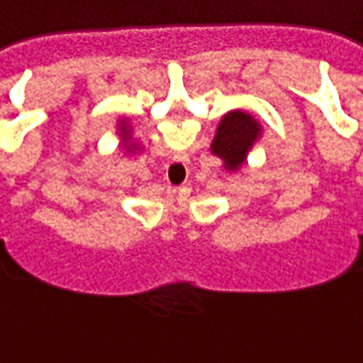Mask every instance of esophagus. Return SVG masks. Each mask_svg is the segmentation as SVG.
Wrapping results in <instances>:
<instances>
[{"instance_id":"34e87169","label":"esophagus","mask_w":363,"mask_h":363,"mask_svg":"<svg viewBox=\"0 0 363 363\" xmlns=\"http://www.w3.org/2000/svg\"><path fill=\"white\" fill-rule=\"evenodd\" d=\"M176 168H182V166H179V164H176Z\"/></svg>"}]
</instances>
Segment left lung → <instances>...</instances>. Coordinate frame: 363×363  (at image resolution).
Segmentation results:
<instances>
[{
    "instance_id": "left-lung-1",
    "label": "left lung",
    "mask_w": 363,
    "mask_h": 363,
    "mask_svg": "<svg viewBox=\"0 0 363 363\" xmlns=\"http://www.w3.org/2000/svg\"><path fill=\"white\" fill-rule=\"evenodd\" d=\"M258 135V123L250 115L242 111H230L220 121L211 150L225 160L228 169H236L246 160V152L256 143Z\"/></svg>"
}]
</instances>
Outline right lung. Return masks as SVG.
Wrapping results in <instances>:
<instances>
[{
  "label": "right lung",
  "mask_w": 363,
  "mask_h": 363,
  "mask_svg": "<svg viewBox=\"0 0 363 363\" xmlns=\"http://www.w3.org/2000/svg\"><path fill=\"white\" fill-rule=\"evenodd\" d=\"M123 125H125V123H123ZM121 128H123V127H121ZM123 130H125V133H127V128H123Z\"/></svg>",
  "instance_id": "obj_1"
}]
</instances>
